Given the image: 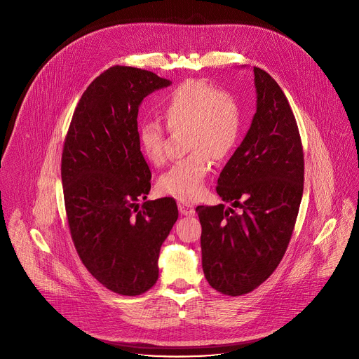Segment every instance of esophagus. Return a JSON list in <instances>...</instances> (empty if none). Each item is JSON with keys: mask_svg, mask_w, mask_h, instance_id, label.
Returning a JSON list of instances; mask_svg holds the SVG:
<instances>
[{"mask_svg": "<svg viewBox=\"0 0 359 359\" xmlns=\"http://www.w3.org/2000/svg\"><path fill=\"white\" fill-rule=\"evenodd\" d=\"M177 208H179V212L183 215V216H189V217H191V216H194V208H193V204H190L189 201H186V200H179L177 201Z\"/></svg>", "mask_w": 359, "mask_h": 359, "instance_id": "esophagus-1", "label": "esophagus"}]
</instances>
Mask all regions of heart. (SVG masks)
I'll return each instance as SVG.
<instances>
[{
    "instance_id": "1",
    "label": "heart",
    "mask_w": 359,
    "mask_h": 359,
    "mask_svg": "<svg viewBox=\"0 0 359 359\" xmlns=\"http://www.w3.org/2000/svg\"><path fill=\"white\" fill-rule=\"evenodd\" d=\"M161 114L169 128L186 126L189 155L177 161L158 182V189L180 200L203 194L212 159L223 161L234 149L241 126L236 100L203 81H186L166 93ZM137 143L143 158L155 166L166 162L163 129L156 121L137 126Z\"/></svg>"
}]
</instances>
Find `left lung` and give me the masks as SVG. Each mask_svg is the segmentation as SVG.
Here are the masks:
<instances>
[{"label":"left lung","instance_id":"left-lung-1","mask_svg":"<svg viewBox=\"0 0 359 359\" xmlns=\"http://www.w3.org/2000/svg\"><path fill=\"white\" fill-rule=\"evenodd\" d=\"M257 104L248 132L217 180V194L238 207L197 206L201 266L209 284L243 295L277 269L290 243L304 189L298 126L278 83L254 67Z\"/></svg>","mask_w":359,"mask_h":359}]
</instances>
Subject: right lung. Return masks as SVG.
Here are the masks:
<instances>
[{"mask_svg": "<svg viewBox=\"0 0 359 359\" xmlns=\"http://www.w3.org/2000/svg\"><path fill=\"white\" fill-rule=\"evenodd\" d=\"M169 79L112 67L83 92L62 151V187L75 248L108 290L139 295L159 277V252L179 217L175 198L147 200L150 169L137 143L142 100Z\"/></svg>", "mask_w": 359, "mask_h": 359, "instance_id": "right-lung-1", "label": "right lung"}]
</instances>
